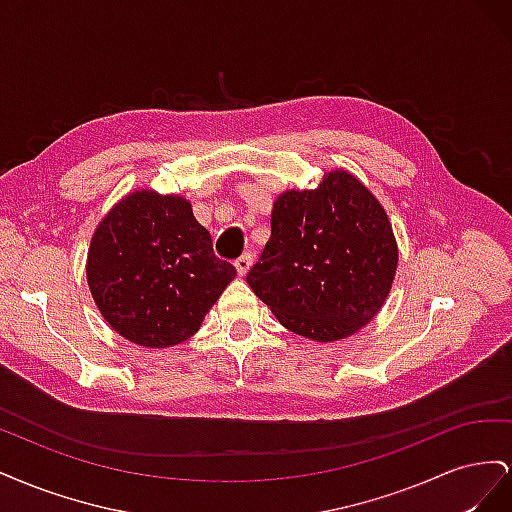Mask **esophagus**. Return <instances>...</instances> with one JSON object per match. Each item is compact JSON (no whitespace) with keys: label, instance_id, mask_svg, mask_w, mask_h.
Wrapping results in <instances>:
<instances>
[{"label":"esophagus","instance_id":"esophagus-1","mask_svg":"<svg viewBox=\"0 0 512 512\" xmlns=\"http://www.w3.org/2000/svg\"><path fill=\"white\" fill-rule=\"evenodd\" d=\"M235 267H237V273H239V275H245L247 271H250V267H252V254H241V256L235 260Z\"/></svg>","mask_w":512,"mask_h":512}]
</instances>
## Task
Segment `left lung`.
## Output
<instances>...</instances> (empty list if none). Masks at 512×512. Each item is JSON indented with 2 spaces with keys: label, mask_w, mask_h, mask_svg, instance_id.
I'll return each mask as SVG.
<instances>
[{
  "label": "left lung",
  "mask_w": 512,
  "mask_h": 512,
  "mask_svg": "<svg viewBox=\"0 0 512 512\" xmlns=\"http://www.w3.org/2000/svg\"><path fill=\"white\" fill-rule=\"evenodd\" d=\"M397 269V243L382 205L346 170L316 190L273 203L271 239L247 284L292 333L344 339L378 314Z\"/></svg>",
  "instance_id": "obj_1"
}]
</instances>
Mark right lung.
Returning a JSON list of instances; mask_svg holds the SVG:
<instances>
[{
  "label": "right lung",
  "instance_id": "1",
  "mask_svg": "<svg viewBox=\"0 0 512 512\" xmlns=\"http://www.w3.org/2000/svg\"><path fill=\"white\" fill-rule=\"evenodd\" d=\"M237 275L213 254L209 230L181 196L134 192L91 239L87 282L111 327L130 342L168 348L192 337Z\"/></svg>",
  "mask_w": 512,
  "mask_h": 512
}]
</instances>
